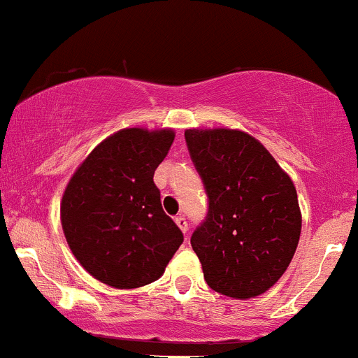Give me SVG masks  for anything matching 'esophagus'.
Here are the masks:
<instances>
[{
  "mask_svg": "<svg viewBox=\"0 0 358 358\" xmlns=\"http://www.w3.org/2000/svg\"><path fill=\"white\" fill-rule=\"evenodd\" d=\"M175 223L178 224V228L182 229V231L187 235V231H189V223H187L185 216H176V217H175Z\"/></svg>",
  "mask_w": 358,
  "mask_h": 358,
  "instance_id": "1",
  "label": "esophagus"
}]
</instances>
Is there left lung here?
Here are the masks:
<instances>
[{
  "instance_id": "1",
  "label": "left lung",
  "mask_w": 358,
  "mask_h": 358,
  "mask_svg": "<svg viewBox=\"0 0 358 358\" xmlns=\"http://www.w3.org/2000/svg\"><path fill=\"white\" fill-rule=\"evenodd\" d=\"M185 141L209 201L190 238L206 283L231 299L261 295L283 276L299 245L295 185L245 131L190 129Z\"/></svg>"
}]
</instances>
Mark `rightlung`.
Returning <instances> with one entry per match:
<instances>
[{
	"label": "right lung",
	"instance_id": "add662e5",
	"mask_svg": "<svg viewBox=\"0 0 358 358\" xmlns=\"http://www.w3.org/2000/svg\"><path fill=\"white\" fill-rule=\"evenodd\" d=\"M175 131L123 129L78 166L62 199L70 250L89 274L115 288L156 281L183 242L161 206L154 171Z\"/></svg>",
	"mask_w": 358,
	"mask_h": 358
}]
</instances>
